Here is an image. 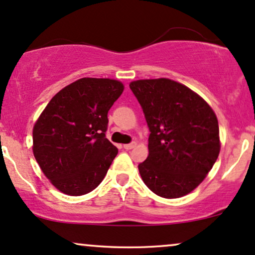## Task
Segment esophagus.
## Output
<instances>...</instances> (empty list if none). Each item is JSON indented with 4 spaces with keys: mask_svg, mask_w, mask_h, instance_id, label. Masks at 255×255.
<instances>
[{
    "mask_svg": "<svg viewBox=\"0 0 255 255\" xmlns=\"http://www.w3.org/2000/svg\"><path fill=\"white\" fill-rule=\"evenodd\" d=\"M136 146V143H130V144H124V149H127V150H130V149H132Z\"/></svg>",
    "mask_w": 255,
    "mask_h": 255,
    "instance_id": "1",
    "label": "esophagus"
}]
</instances>
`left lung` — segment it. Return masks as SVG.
Instances as JSON below:
<instances>
[{"label": "left lung", "instance_id": "left-lung-1", "mask_svg": "<svg viewBox=\"0 0 255 255\" xmlns=\"http://www.w3.org/2000/svg\"><path fill=\"white\" fill-rule=\"evenodd\" d=\"M130 88L150 130L149 155L138 164L142 180L162 198L186 196L202 184L220 154L214 110L192 89L164 77L132 81Z\"/></svg>", "mask_w": 255, "mask_h": 255}]
</instances>
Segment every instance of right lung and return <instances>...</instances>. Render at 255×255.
Wrapping results in <instances>:
<instances>
[{
    "instance_id": "right-lung-1",
    "label": "right lung",
    "mask_w": 255,
    "mask_h": 255,
    "mask_svg": "<svg viewBox=\"0 0 255 255\" xmlns=\"http://www.w3.org/2000/svg\"><path fill=\"white\" fill-rule=\"evenodd\" d=\"M118 80L83 77L61 89L33 127V155L51 184L68 196L99 186L118 154L105 137L107 113L122 95Z\"/></svg>"
}]
</instances>
